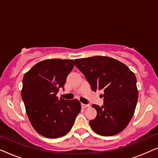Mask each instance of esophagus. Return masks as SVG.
I'll return each instance as SVG.
<instances>
[{
	"mask_svg": "<svg viewBox=\"0 0 158 158\" xmlns=\"http://www.w3.org/2000/svg\"><path fill=\"white\" fill-rule=\"evenodd\" d=\"M81 106L83 108V109H86V108L89 107V105L88 104H84V103H81Z\"/></svg>",
	"mask_w": 158,
	"mask_h": 158,
	"instance_id": "1",
	"label": "esophagus"
}]
</instances>
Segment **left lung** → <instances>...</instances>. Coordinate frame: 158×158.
I'll list each match as a JSON object with an SVG mask.
<instances>
[{
  "instance_id": "1",
  "label": "left lung",
  "mask_w": 158,
  "mask_h": 158,
  "mask_svg": "<svg viewBox=\"0 0 158 158\" xmlns=\"http://www.w3.org/2000/svg\"><path fill=\"white\" fill-rule=\"evenodd\" d=\"M93 90H103L104 105L92 107L97 116L89 122L95 132L101 136L117 135L126 128L135 113L138 99L137 78L126 64L106 56L75 60Z\"/></svg>"
}]
</instances>
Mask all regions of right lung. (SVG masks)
Listing matches in <instances>:
<instances>
[{"instance_id": "right-lung-1", "label": "right lung", "mask_w": 158, "mask_h": 158, "mask_svg": "<svg viewBox=\"0 0 158 158\" xmlns=\"http://www.w3.org/2000/svg\"><path fill=\"white\" fill-rule=\"evenodd\" d=\"M73 67V60L49 59L24 74L21 97L31 126L43 137L55 139L65 135L81 112L77 99L68 101L56 96Z\"/></svg>"}]
</instances>
